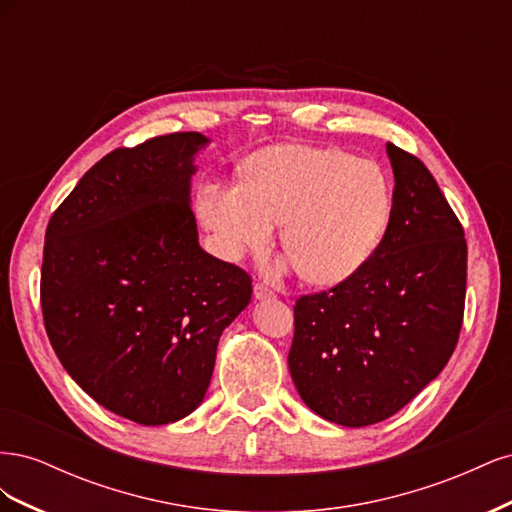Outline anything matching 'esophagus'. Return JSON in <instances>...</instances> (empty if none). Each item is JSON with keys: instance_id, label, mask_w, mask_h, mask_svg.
<instances>
[{"instance_id": "34e87169", "label": "esophagus", "mask_w": 512, "mask_h": 512, "mask_svg": "<svg viewBox=\"0 0 512 512\" xmlns=\"http://www.w3.org/2000/svg\"><path fill=\"white\" fill-rule=\"evenodd\" d=\"M254 297H256L258 301H262V299H273L275 292H273L267 284L256 282V284H254Z\"/></svg>"}]
</instances>
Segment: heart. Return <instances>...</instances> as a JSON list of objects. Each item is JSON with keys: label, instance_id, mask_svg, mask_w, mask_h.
Segmentation results:
<instances>
[{"label": "heart", "instance_id": "1", "mask_svg": "<svg viewBox=\"0 0 512 512\" xmlns=\"http://www.w3.org/2000/svg\"><path fill=\"white\" fill-rule=\"evenodd\" d=\"M198 213L226 258L267 245L282 224L284 250L305 280L337 284L380 247L393 188L376 162L348 151L280 145L245 164L243 185H203Z\"/></svg>", "mask_w": 512, "mask_h": 512}]
</instances>
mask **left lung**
Here are the masks:
<instances>
[{
    "label": "left lung",
    "mask_w": 512,
    "mask_h": 512,
    "mask_svg": "<svg viewBox=\"0 0 512 512\" xmlns=\"http://www.w3.org/2000/svg\"><path fill=\"white\" fill-rule=\"evenodd\" d=\"M393 218L365 265L294 305L288 367L318 416L344 427L384 421L438 378L457 346L468 245L436 179L386 143Z\"/></svg>",
    "instance_id": "obj_1"
}]
</instances>
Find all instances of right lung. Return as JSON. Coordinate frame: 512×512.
I'll return each mask as SVG.
<instances>
[{"mask_svg": "<svg viewBox=\"0 0 512 512\" xmlns=\"http://www.w3.org/2000/svg\"><path fill=\"white\" fill-rule=\"evenodd\" d=\"M200 132L119 147L91 166L46 226L40 303L64 369L138 425L194 412L222 331L252 277L198 245L190 209Z\"/></svg>", "mask_w": 512, "mask_h": 512, "instance_id": "obj_1", "label": "right lung"}]
</instances>
